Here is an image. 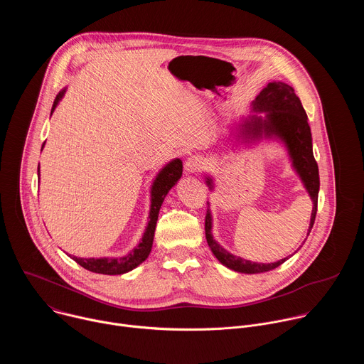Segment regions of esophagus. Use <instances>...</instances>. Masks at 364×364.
<instances>
[{"label": "esophagus", "mask_w": 364, "mask_h": 364, "mask_svg": "<svg viewBox=\"0 0 364 364\" xmlns=\"http://www.w3.org/2000/svg\"><path fill=\"white\" fill-rule=\"evenodd\" d=\"M186 171L188 173H198L205 167V161L200 157V155H191V157L184 164Z\"/></svg>", "instance_id": "obj_1"}]
</instances>
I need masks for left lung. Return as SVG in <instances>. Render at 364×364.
Here are the masks:
<instances>
[{"mask_svg": "<svg viewBox=\"0 0 364 364\" xmlns=\"http://www.w3.org/2000/svg\"><path fill=\"white\" fill-rule=\"evenodd\" d=\"M253 109L259 112H265V119L253 117L249 124L246 132L252 135H261L265 132L267 135H278L285 141L295 170L302 178L311 198H313V213H311L309 230L313 229L316 216H317V204H318V190H320V176L318 166L313 154V138H311V129L308 125V117L302 103L296 96L295 90L285 83L272 82L253 100ZM207 184L212 186V180L207 178ZM205 239L212 249L213 255L219 261L242 274H261L268 272L279 265H282L288 257L281 259L275 264H256L245 259L235 256L225 250L212 236V218L210 212L207 209L205 220H204Z\"/></svg>", "mask_w": 364, "mask_h": 364, "instance_id": "obj_1", "label": "left lung"}]
</instances>
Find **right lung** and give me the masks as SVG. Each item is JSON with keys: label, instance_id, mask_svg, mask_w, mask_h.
<instances>
[{"label": "right lung", "instance_id": "right-lung-1", "mask_svg": "<svg viewBox=\"0 0 364 364\" xmlns=\"http://www.w3.org/2000/svg\"><path fill=\"white\" fill-rule=\"evenodd\" d=\"M65 90L60 92L55 102H53V108H51V112L55 111L56 105L59 103L60 97L63 96ZM44 145V144H43ZM183 174V161L181 160H174L171 161L167 167L161 170L159 177L155 178L152 190H151V212H149V222L146 226V230L142 236L141 243L128 255L122 257H77L69 255L75 262H77L80 267L85 269L95 272V274H103V275H121L125 272L132 271L136 268L139 264H142L145 259L148 257L151 247H152V240H154V232H155V225H157L159 219V212L160 207L163 204V200L168 190L178 181V178Z\"/></svg>", "mask_w": 364, "mask_h": 364}]
</instances>
